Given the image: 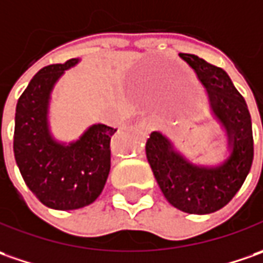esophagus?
Listing matches in <instances>:
<instances>
[{"label": "esophagus", "mask_w": 263, "mask_h": 263, "mask_svg": "<svg viewBox=\"0 0 263 263\" xmlns=\"http://www.w3.org/2000/svg\"><path fill=\"white\" fill-rule=\"evenodd\" d=\"M156 126H157V122H156V119H153V118H145V119L141 121V128L145 132L154 131Z\"/></svg>", "instance_id": "1"}]
</instances>
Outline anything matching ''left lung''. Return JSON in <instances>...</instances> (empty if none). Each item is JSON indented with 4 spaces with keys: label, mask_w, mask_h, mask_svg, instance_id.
<instances>
[{
    "label": "left lung",
    "mask_w": 263,
    "mask_h": 263,
    "mask_svg": "<svg viewBox=\"0 0 263 263\" xmlns=\"http://www.w3.org/2000/svg\"><path fill=\"white\" fill-rule=\"evenodd\" d=\"M208 90L211 109L227 131L230 156L217 167L195 166L176 153L166 137L151 132L145 153L163 195L189 214L221 210L237 194L253 161L252 121L243 96L227 72L191 53H180Z\"/></svg>",
    "instance_id": "left-lung-1"
}]
</instances>
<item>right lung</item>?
<instances>
[{
	"label": "right lung",
	"mask_w": 263,
	"mask_h": 263,
	"mask_svg": "<svg viewBox=\"0 0 263 263\" xmlns=\"http://www.w3.org/2000/svg\"><path fill=\"white\" fill-rule=\"evenodd\" d=\"M65 64L42 68L15 107L14 157L26 185L42 204L53 210H77L90 205L102 194L110 172V140L116 129L97 123L68 145L59 144L48 129V103L52 87Z\"/></svg>",
	"instance_id": "1"
}]
</instances>
